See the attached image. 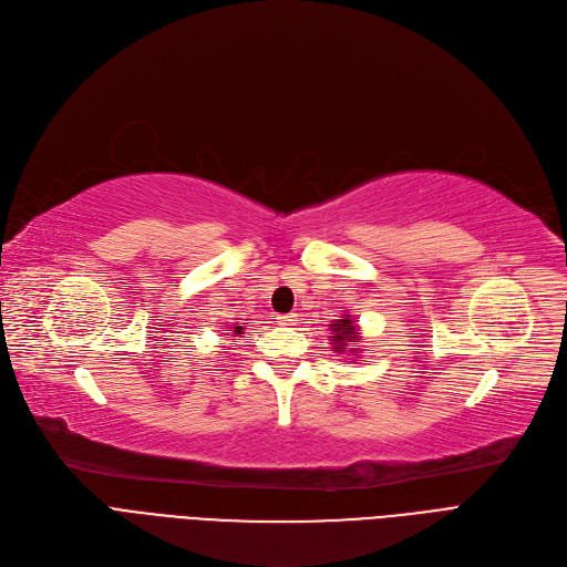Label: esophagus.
<instances>
[{
    "label": "esophagus",
    "instance_id": "1",
    "mask_svg": "<svg viewBox=\"0 0 567 567\" xmlns=\"http://www.w3.org/2000/svg\"><path fill=\"white\" fill-rule=\"evenodd\" d=\"M295 320H298V316H295V313H281V316H277L279 326H292Z\"/></svg>",
    "mask_w": 567,
    "mask_h": 567
}]
</instances>
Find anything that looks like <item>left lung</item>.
<instances>
[{"mask_svg":"<svg viewBox=\"0 0 567 567\" xmlns=\"http://www.w3.org/2000/svg\"><path fill=\"white\" fill-rule=\"evenodd\" d=\"M330 328H332V332H334V337H332L330 341L334 343V348L339 350V353H343V346H346L348 341H358V339H360L355 320H350L348 316H341L339 320H334ZM353 350H355V348H353Z\"/></svg>","mask_w":567,"mask_h":567,"instance_id":"obj_1","label":"left lung"}]
</instances>
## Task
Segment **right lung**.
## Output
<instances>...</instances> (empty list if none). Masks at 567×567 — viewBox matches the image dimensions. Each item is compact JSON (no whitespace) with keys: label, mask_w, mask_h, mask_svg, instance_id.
<instances>
[{"label":"right lung","mask_w":567,"mask_h":567,"mask_svg":"<svg viewBox=\"0 0 567 567\" xmlns=\"http://www.w3.org/2000/svg\"><path fill=\"white\" fill-rule=\"evenodd\" d=\"M233 332H235V334H245V332H241V326H235Z\"/></svg>","instance_id":"right-lung-1"}]
</instances>
